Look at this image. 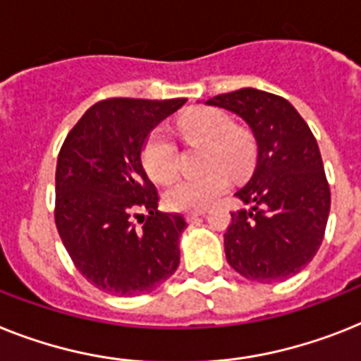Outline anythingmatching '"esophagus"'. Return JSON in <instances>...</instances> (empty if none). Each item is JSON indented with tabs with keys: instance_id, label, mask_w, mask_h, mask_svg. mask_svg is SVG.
Instances as JSON below:
<instances>
[{
	"instance_id": "esophagus-1",
	"label": "esophagus",
	"mask_w": 361,
	"mask_h": 361,
	"mask_svg": "<svg viewBox=\"0 0 361 361\" xmlns=\"http://www.w3.org/2000/svg\"><path fill=\"white\" fill-rule=\"evenodd\" d=\"M207 214V210H190V212H186V219L188 221H195L197 217L204 216Z\"/></svg>"
}]
</instances>
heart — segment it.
Returning <instances> with one entry per match:
<instances>
[{
  "label": "heart",
  "mask_w": 361,
  "mask_h": 361,
  "mask_svg": "<svg viewBox=\"0 0 361 361\" xmlns=\"http://www.w3.org/2000/svg\"><path fill=\"white\" fill-rule=\"evenodd\" d=\"M177 133L190 145H204L202 168L197 177L177 178L164 192V201L173 210H202L227 192L231 173L245 177L256 160L252 134L232 127L231 116L219 109L197 106L186 110L177 121ZM177 145L162 130L149 133L142 145V164L154 183H166L177 171Z\"/></svg>",
  "instance_id": "b5f03b06"
}]
</instances>
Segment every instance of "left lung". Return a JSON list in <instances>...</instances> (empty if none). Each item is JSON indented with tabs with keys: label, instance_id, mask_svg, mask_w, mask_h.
I'll list each match as a JSON object with an SVG mask.
<instances>
[{
	"label": "left lung",
	"instance_id": "8db88e82",
	"mask_svg": "<svg viewBox=\"0 0 361 361\" xmlns=\"http://www.w3.org/2000/svg\"><path fill=\"white\" fill-rule=\"evenodd\" d=\"M207 105L243 118L258 145L255 173L236 192L252 208L231 212L227 262L249 281H286L319 251L329 221L330 186L319 145L308 123L281 95L241 88L216 95Z\"/></svg>",
	"mask_w": 361,
	"mask_h": 361
}]
</instances>
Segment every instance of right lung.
Wrapping results in <instances>:
<instances>
[{"mask_svg": "<svg viewBox=\"0 0 361 361\" xmlns=\"http://www.w3.org/2000/svg\"><path fill=\"white\" fill-rule=\"evenodd\" d=\"M178 99H103L68 133L56 160L55 223L86 281L112 295L149 293L173 275L180 214L159 210L142 145Z\"/></svg>", "mask_w": 361, "mask_h": 361, "instance_id": "add662e5", "label": "right lung"}]
</instances>
